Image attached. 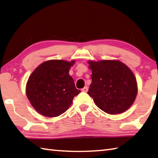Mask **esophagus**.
Returning <instances> with one entry per match:
<instances>
[{
	"mask_svg": "<svg viewBox=\"0 0 158 158\" xmlns=\"http://www.w3.org/2000/svg\"><path fill=\"white\" fill-rule=\"evenodd\" d=\"M88 90H89V88H88L87 86H85V87L84 88V89H81V91H82V92H85V93L88 92Z\"/></svg>",
	"mask_w": 158,
	"mask_h": 158,
	"instance_id": "34e87169",
	"label": "esophagus"
}]
</instances>
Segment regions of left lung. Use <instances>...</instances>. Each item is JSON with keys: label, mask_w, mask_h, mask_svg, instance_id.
<instances>
[{"label": "left lung", "mask_w": 158, "mask_h": 158, "mask_svg": "<svg viewBox=\"0 0 158 158\" xmlns=\"http://www.w3.org/2000/svg\"><path fill=\"white\" fill-rule=\"evenodd\" d=\"M92 82L88 92L95 105L109 114L127 110L137 95V83L132 70L118 60H89Z\"/></svg>", "instance_id": "1"}]
</instances>
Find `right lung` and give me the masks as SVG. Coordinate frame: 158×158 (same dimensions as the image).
I'll use <instances>...</instances> for the list:
<instances>
[{
  "mask_svg": "<svg viewBox=\"0 0 158 158\" xmlns=\"http://www.w3.org/2000/svg\"><path fill=\"white\" fill-rule=\"evenodd\" d=\"M75 60H49L32 73L26 86V96L35 110L47 117L63 114L81 92L77 89L69 70Z\"/></svg>",
  "mask_w": 158,
  "mask_h": 158,
  "instance_id": "1",
  "label": "right lung"
}]
</instances>
